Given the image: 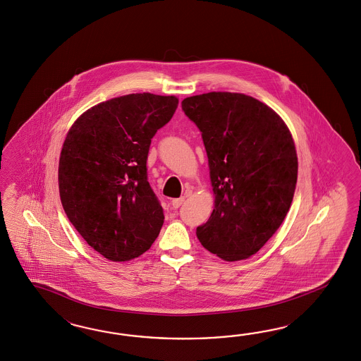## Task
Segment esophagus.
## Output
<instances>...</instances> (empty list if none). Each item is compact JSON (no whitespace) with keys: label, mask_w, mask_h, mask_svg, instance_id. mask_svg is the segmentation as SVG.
<instances>
[{"label":"esophagus","mask_w":361,"mask_h":361,"mask_svg":"<svg viewBox=\"0 0 361 361\" xmlns=\"http://www.w3.org/2000/svg\"><path fill=\"white\" fill-rule=\"evenodd\" d=\"M184 201H185V198H184V197L173 198V200H172V207L175 209L180 208V207L183 205V202H184Z\"/></svg>","instance_id":"34e87169"}]
</instances>
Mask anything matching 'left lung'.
I'll return each mask as SVG.
<instances>
[{"instance_id":"obj_1","label":"left lung","mask_w":361,"mask_h":361,"mask_svg":"<svg viewBox=\"0 0 361 361\" xmlns=\"http://www.w3.org/2000/svg\"><path fill=\"white\" fill-rule=\"evenodd\" d=\"M201 132L216 195L201 245L225 261L252 257L279 229L298 177L295 144L276 112L237 92H208L181 102Z\"/></svg>"}]
</instances>
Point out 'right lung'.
I'll return each instance as SVG.
<instances>
[{"label":"right lung","instance_id":"obj_1","mask_svg":"<svg viewBox=\"0 0 361 361\" xmlns=\"http://www.w3.org/2000/svg\"><path fill=\"white\" fill-rule=\"evenodd\" d=\"M177 104L176 97L149 92L109 99L82 114L66 136L58 169L62 207L83 240L109 261L142 255L164 224L147 159Z\"/></svg>","mask_w":361,"mask_h":361}]
</instances>
